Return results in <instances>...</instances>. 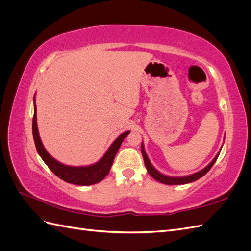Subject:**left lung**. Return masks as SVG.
<instances>
[{
  "label": "left lung",
  "instance_id": "obj_1",
  "mask_svg": "<svg viewBox=\"0 0 251 251\" xmlns=\"http://www.w3.org/2000/svg\"><path fill=\"white\" fill-rule=\"evenodd\" d=\"M141 151H142V156H143V160H144V164H146L147 166V170L149 172V174L151 175V177H153L154 179H156L157 181L161 182V183H164V184H169V185H178V184H186V183H189V182H193V181H196L200 179L201 177H203L205 174H206L211 168L212 165L215 164L216 160L219 157V154L215 157L214 160H212L206 168L203 169L202 171L196 173V174H193V175H189V176H186V177H168V176H164V175L160 174L159 172H157L153 166H151L149 158L146 154V151H144V149H143V146H141Z\"/></svg>",
  "mask_w": 251,
  "mask_h": 251
}]
</instances>
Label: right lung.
Listing matches in <instances>:
<instances>
[{"mask_svg": "<svg viewBox=\"0 0 251 251\" xmlns=\"http://www.w3.org/2000/svg\"><path fill=\"white\" fill-rule=\"evenodd\" d=\"M32 133L37 153L40 154L44 162L47 164L48 168L54 173L58 178L68 182V183L76 185H91L100 182L109 174L117 151L120 148L124 139L128 135V133H130V131L121 134L119 137L113 142L107 153H105V155L100 159V161H98L93 165L80 166V168L64 165L56 161L55 159H53L47 153V151L43 147L39 131H37L36 108H34V115L32 120Z\"/></svg>", "mask_w": 251, "mask_h": 251, "instance_id": "1", "label": "right lung"}]
</instances>
